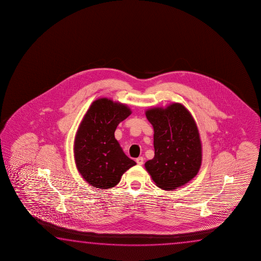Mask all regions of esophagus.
Wrapping results in <instances>:
<instances>
[{"label": "esophagus", "mask_w": 261, "mask_h": 261, "mask_svg": "<svg viewBox=\"0 0 261 261\" xmlns=\"http://www.w3.org/2000/svg\"><path fill=\"white\" fill-rule=\"evenodd\" d=\"M143 162H144L143 157H139V158L136 159V163H137L139 165H142V164H143Z\"/></svg>", "instance_id": "obj_1"}]
</instances>
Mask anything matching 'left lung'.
Returning a JSON list of instances; mask_svg holds the SVG:
<instances>
[{
    "mask_svg": "<svg viewBox=\"0 0 261 261\" xmlns=\"http://www.w3.org/2000/svg\"><path fill=\"white\" fill-rule=\"evenodd\" d=\"M154 129V157L145 168L156 186L172 191L197 174L202 163V144L195 119L180 103L146 111Z\"/></svg>",
    "mask_w": 261,
    "mask_h": 261,
    "instance_id": "obj_1",
    "label": "left lung"
}]
</instances>
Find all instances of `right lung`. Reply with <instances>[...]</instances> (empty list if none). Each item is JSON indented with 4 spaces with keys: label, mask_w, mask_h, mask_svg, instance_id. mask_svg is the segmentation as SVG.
Listing matches in <instances>:
<instances>
[{
    "label": "right lung",
    "mask_w": 261,
    "mask_h": 261,
    "mask_svg": "<svg viewBox=\"0 0 261 261\" xmlns=\"http://www.w3.org/2000/svg\"><path fill=\"white\" fill-rule=\"evenodd\" d=\"M132 111L107 97L93 102L76 132L74 154L76 168L91 186L109 189L136 163L125 154L114 136L119 122Z\"/></svg>",
    "instance_id": "right-lung-1"
}]
</instances>
